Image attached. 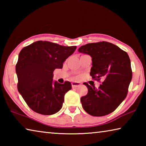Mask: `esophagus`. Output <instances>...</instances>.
<instances>
[{
  "label": "esophagus",
  "instance_id": "obj_1",
  "mask_svg": "<svg viewBox=\"0 0 146 146\" xmlns=\"http://www.w3.org/2000/svg\"><path fill=\"white\" fill-rule=\"evenodd\" d=\"M71 86H72V88H76L78 87V86H80V84L78 83V82H73L71 83Z\"/></svg>",
  "mask_w": 146,
  "mask_h": 146
}]
</instances>
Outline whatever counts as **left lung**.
<instances>
[{
	"instance_id": "1",
	"label": "left lung",
	"mask_w": 146,
	"mask_h": 146,
	"mask_svg": "<svg viewBox=\"0 0 146 146\" xmlns=\"http://www.w3.org/2000/svg\"><path fill=\"white\" fill-rule=\"evenodd\" d=\"M78 51L92 57L90 75L94 80L104 81L99 88L87 82V95L80 101L85 111L93 117H102L114 111L127 95L132 79L129 56L117 46L102 41L82 46Z\"/></svg>"
}]
</instances>
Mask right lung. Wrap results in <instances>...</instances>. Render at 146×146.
Masks as SVG:
<instances>
[{"label":"right lung","instance_id":"1","mask_svg":"<svg viewBox=\"0 0 146 146\" xmlns=\"http://www.w3.org/2000/svg\"><path fill=\"white\" fill-rule=\"evenodd\" d=\"M76 48L39 40L21 51L16 64L17 88L33 111L51 115L62 107L64 95L71 84L68 81L53 83V73L55 69L62 68L64 62Z\"/></svg>","mask_w":146,"mask_h":146}]
</instances>
